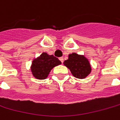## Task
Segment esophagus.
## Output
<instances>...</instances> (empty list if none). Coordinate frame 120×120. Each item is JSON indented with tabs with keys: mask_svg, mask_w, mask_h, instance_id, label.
Instances as JSON below:
<instances>
[{
	"mask_svg": "<svg viewBox=\"0 0 120 120\" xmlns=\"http://www.w3.org/2000/svg\"><path fill=\"white\" fill-rule=\"evenodd\" d=\"M59 60L61 61V63H63V57H60V58H59Z\"/></svg>",
	"mask_w": 120,
	"mask_h": 120,
	"instance_id": "obj_1",
	"label": "esophagus"
}]
</instances>
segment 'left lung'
Here are the masks:
<instances>
[{
    "instance_id": "1",
    "label": "left lung",
    "mask_w": 120,
    "mask_h": 120,
    "mask_svg": "<svg viewBox=\"0 0 120 120\" xmlns=\"http://www.w3.org/2000/svg\"><path fill=\"white\" fill-rule=\"evenodd\" d=\"M63 64L70 70L71 74L76 78L84 79L91 72V65L88 59L83 55L73 52L68 55V59Z\"/></svg>"
}]
</instances>
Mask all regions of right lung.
<instances>
[{
  "label": "right lung",
  "mask_w": 120,
  "mask_h": 120,
  "mask_svg": "<svg viewBox=\"0 0 120 120\" xmlns=\"http://www.w3.org/2000/svg\"><path fill=\"white\" fill-rule=\"evenodd\" d=\"M60 64L61 62L57 57L44 52L39 57L34 59L30 70L35 78L45 80L48 77L51 69Z\"/></svg>",
  "instance_id": "right-lung-1"
}]
</instances>
